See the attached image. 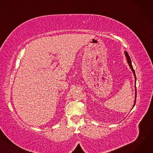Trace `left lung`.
<instances>
[{"instance_id": "1", "label": "left lung", "mask_w": 153, "mask_h": 153, "mask_svg": "<svg viewBox=\"0 0 153 153\" xmlns=\"http://www.w3.org/2000/svg\"><path fill=\"white\" fill-rule=\"evenodd\" d=\"M125 56L126 57V60H127V62L128 63V64H129L130 66V68H131V71H133V73L134 74V78H135V85H136V75H135V72H134V70L133 68V66H132V64H131V59H130V57L129 56V55H128V53L126 51L125 52ZM136 87L135 86V100H134V105H133V107H134L135 105V103H136Z\"/></svg>"}]
</instances>
